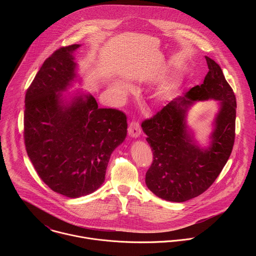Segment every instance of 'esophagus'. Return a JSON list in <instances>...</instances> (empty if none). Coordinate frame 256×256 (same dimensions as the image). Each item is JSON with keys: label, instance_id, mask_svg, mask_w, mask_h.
<instances>
[{"label": "esophagus", "instance_id": "obj_1", "mask_svg": "<svg viewBox=\"0 0 256 256\" xmlns=\"http://www.w3.org/2000/svg\"><path fill=\"white\" fill-rule=\"evenodd\" d=\"M128 134L132 138H138L140 134V126L138 122L132 120L128 124Z\"/></svg>", "mask_w": 256, "mask_h": 256}]
</instances>
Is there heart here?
I'll use <instances>...</instances> for the list:
<instances>
[{"label": "heart", "mask_w": 256, "mask_h": 256, "mask_svg": "<svg viewBox=\"0 0 256 256\" xmlns=\"http://www.w3.org/2000/svg\"><path fill=\"white\" fill-rule=\"evenodd\" d=\"M116 87H118V90H124L126 89V86L124 84H118Z\"/></svg>", "instance_id": "obj_1"}]
</instances>
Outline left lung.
<instances>
[{
    "mask_svg": "<svg viewBox=\"0 0 256 256\" xmlns=\"http://www.w3.org/2000/svg\"><path fill=\"white\" fill-rule=\"evenodd\" d=\"M206 60L208 72L202 85L173 99L142 122L153 151L146 184L157 196L169 202H186L204 194L220 175L233 150L236 97L220 66L208 56ZM206 98L220 100L222 109L211 147L202 150L192 142L184 118L194 100Z\"/></svg>",
    "mask_w": 256,
    "mask_h": 256,
    "instance_id": "obj_1",
    "label": "left lung"
}]
</instances>
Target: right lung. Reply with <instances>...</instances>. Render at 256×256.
Here are the masks:
<instances>
[{
	"instance_id": "right-lung-1",
	"label": "right lung",
	"mask_w": 256,
	"mask_h": 256,
	"mask_svg": "<svg viewBox=\"0 0 256 256\" xmlns=\"http://www.w3.org/2000/svg\"><path fill=\"white\" fill-rule=\"evenodd\" d=\"M79 44L62 46L48 56L25 95L24 142L38 176L54 192L80 198L104 181L114 150L126 136L124 112L98 108L91 95L70 106L60 92L76 77L72 54Z\"/></svg>"
}]
</instances>
